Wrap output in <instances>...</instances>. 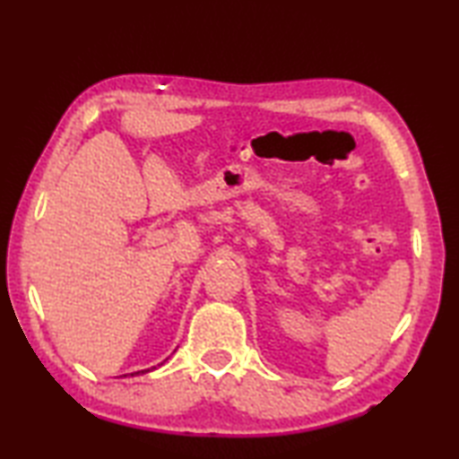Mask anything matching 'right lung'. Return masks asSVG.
<instances>
[{
  "label": "right lung",
  "instance_id": "1",
  "mask_svg": "<svg viewBox=\"0 0 459 459\" xmlns=\"http://www.w3.org/2000/svg\"><path fill=\"white\" fill-rule=\"evenodd\" d=\"M139 372H150V370H139ZM139 372H135V375H139ZM131 377H134V375H131Z\"/></svg>",
  "mask_w": 459,
  "mask_h": 459
}]
</instances>
